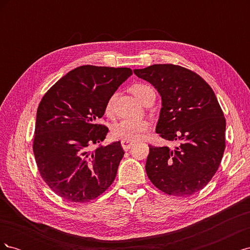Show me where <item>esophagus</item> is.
<instances>
[{
    "mask_svg": "<svg viewBox=\"0 0 250 250\" xmlns=\"http://www.w3.org/2000/svg\"><path fill=\"white\" fill-rule=\"evenodd\" d=\"M121 145H122V147H123V149H124L125 151H127V150H129V149L131 148V146L133 145V142L122 140V142H121Z\"/></svg>",
    "mask_w": 250,
    "mask_h": 250,
    "instance_id": "34e87169",
    "label": "esophagus"
}]
</instances>
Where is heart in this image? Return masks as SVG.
I'll use <instances>...</instances> for the list:
<instances>
[{
    "mask_svg": "<svg viewBox=\"0 0 250 250\" xmlns=\"http://www.w3.org/2000/svg\"><path fill=\"white\" fill-rule=\"evenodd\" d=\"M131 93L137 97V99L143 104L146 102L149 97L155 96V92L152 86L146 83H134L130 87ZM117 94H112L105 104V113L111 116L115 109ZM149 128V123L145 120H123L113 125L111 129V135L116 139L135 141L143 137Z\"/></svg>",
    "mask_w": 250,
    "mask_h": 250,
    "instance_id": "b5f03b06",
    "label": "heart"
}]
</instances>
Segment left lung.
Returning <instances> with one entry per match:
<instances>
[{"label": "left lung", "mask_w": 250, "mask_h": 250, "mask_svg": "<svg viewBox=\"0 0 250 250\" xmlns=\"http://www.w3.org/2000/svg\"><path fill=\"white\" fill-rule=\"evenodd\" d=\"M162 96L156 133L174 148L149 145L146 173L158 190L174 196L199 192L213 178L225 149V118L214 90L198 74L176 64L134 70Z\"/></svg>", "instance_id": "1"}]
</instances>
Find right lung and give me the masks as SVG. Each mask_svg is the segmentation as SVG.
I'll list each match as a JSON object with an SVG mask.
<instances>
[{"label": "right lung", "mask_w": 250, "mask_h": 250, "mask_svg": "<svg viewBox=\"0 0 250 250\" xmlns=\"http://www.w3.org/2000/svg\"><path fill=\"white\" fill-rule=\"evenodd\" d=\"M132 75L129 67L81 65L44 94L36 112L33 153L51 190L72 202L84 203L104 193L116 178L124 156L120 142L89 150L108 128L98 123L105 104Z\"/></svg>", "instance_id": "obj_1"}]
</instances>
